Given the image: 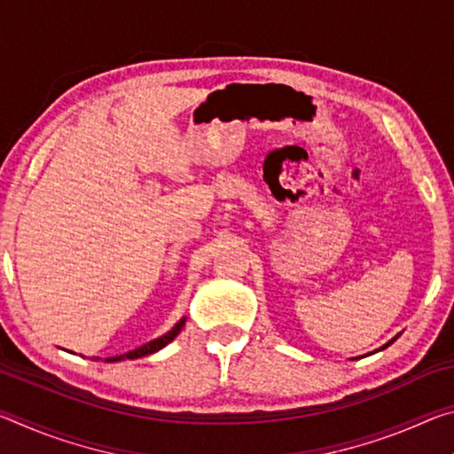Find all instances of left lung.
I'll use <instances>...</instances> for the list:
<instances>
[{
	"mask_svg": "<svg viewBox=\"0 0 454 454\" xmlns=\"http://www.w3.org/2000/svg\"><path fill=\"white\" fill-rule=\"evenodd\" d=\"M395 340H396V338H393V340H390V342H387V344H384V347H382V348H387V347H390V344H393ZM382 348H380V350H382Z\"/></svg>",
	"mask_w": 454,
	"mask_h": 454,
	"instance_id": "left-lung-1",
	"label": "left lung"
}]
</instances>
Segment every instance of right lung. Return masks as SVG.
<instances>
[{
	"label": "right lung",
	"mask_w": 454,
	"mask_h": 454,
	"mask_svg": "<svg viewBox=\"0 0 454 454\" xmlns=\"http://www.w3.org/2000/svg\"><path fill=\"white\" fill-rule=\"evenodd\" d=\"M184 322H186V318H182L178 325H176L170 333H166L164 336H160V338H156V340H150V342H145L144 347H137L136 350H129V352H126V355H120V356H112V358H106V363H118V360H126V358H129V360H134V358H142V356H145V355H153V352H158L160 348H164L168 342H172L176 336L180 334V330H182V326H184ZM94 360H99V358H94Z\"/></svg>",
	"instance_id": "obj_1"
}]
</instances>
